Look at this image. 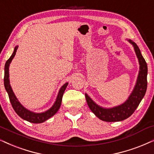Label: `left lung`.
Instances as JSON below:
<instances>
[{
    "label": "left lung",
    "mask_w": 154,
    "mask_h": 154,
    "mask_svg": "<svg viewBox=\"0 0 154 154\" xmlns=\"http://www.w3.org/2000/svg\"><path fill=\"white\" fill-rule=\"evenodd\" d=\"M129 42L132 44L134 47L136 54L137 56L140 64V71L139 73L137 84L128 100L119 106L110 109H105L96 105L90 98L88 95L85 94V99L89 108L95 114V116L103 121L111 122L122 121L128 118L134 112L146 91L148 73L146 62L141 55L140 49H139L137 44L131 40H129Z\"/></svg>",
    "instance_id": "8db88e82"
}]
</instances>
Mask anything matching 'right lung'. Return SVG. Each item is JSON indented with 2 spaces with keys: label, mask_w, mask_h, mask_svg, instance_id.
<instances>
[{
  "label": "right lung",
  "mask_w": 154,
  "mask_h": 154,
  "mask_svg": "<svg viewBox=\"0 0 154 154\" xmlns=\"http://www.w3.org/2000/svg\"><path fill=\"white\" fill-rule=\"evenodd\" d=\"M17 49V47H16L14 49V51L13 54L11 55V57L7 60L6 63L5 65V73H4V85H5V88L8 92V94L10 101L12 105V107H13L14 110L15 111V112L19 115L21 118H23L25 120H27L32 123H42L43 122H45L50 118L51 117H52L53 115H54L59 110L61 106V100H62V97L63 94L64 93L66 88L67 87L68 83H65L62 87L60 89L59 94H58L57 100H56L55 103L54 104V105L51 107L49 110L46 111L45 112L42 113H34L32 112L27 110V109H25L23 105L20 103V102L17 100V99L16 98L15 94L13 93V90H12L11 85H10L9 82V65L11 63V61L13 60V57H15L16 51Z\"/></svg>",
  "instance_id": "obj_1"
}]
</instances>
